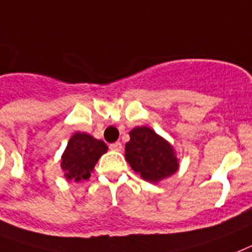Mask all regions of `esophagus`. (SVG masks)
<instances>
[{
    "label": "esophagus",
    "instance_id": "34e87169",
    "mask_svg": "<svg viewBox=\"0 0 252 252\" xmlns=\"http://www.w3.org/2000/svg\"><path fill=\"white\" fill-rule=\"evenodd\" d=\"M109 148L113 151H117V152H120V151L123 150V146H122L120 142H115V143H111L110 146H109Z\"/></svg>",
    "mask_w": 252,
    "mask_h": 252
}]
</instances>
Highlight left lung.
<instances>
[{
    "label": "left lung",
    "instance_id": "1",
    "mask_svg": "<svg viewBox=\"0 0 252 252\" xmlns=\"http://www.w3.org/2000/svg\"><path fill=\"white\" fill-rule=\"evenodd\" d=\"M126 159L143 180L157 184L179 170V158L172 144L150 126H135L129 132Z\"/></svg>",
    "mask_w": 252,
    "mask_h": 252
}]
</instances>
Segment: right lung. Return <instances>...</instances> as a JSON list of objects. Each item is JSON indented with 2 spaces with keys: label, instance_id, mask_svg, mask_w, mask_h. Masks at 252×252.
<instances>
[{
  "label": "right lung",
  "instance_id": "right-lung-1",
  "mask_svg": "<svg viewBox=\"0 0 252 252\" xmlns=\"http://www.w3.org/2000/svg\"><path fill=\"white\" fill-rule=\"evenodd\" d=\"M108 152L101 139L94 138L85 132H76L69 138L61 158V167L68 181L87 180L100 157Z\"/></svg>",
  "mask_w": 252,
  "mask_h": 252
}]
</instances>
